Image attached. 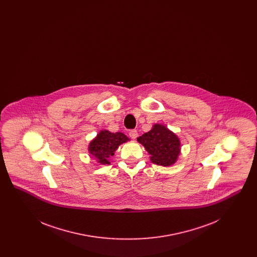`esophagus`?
I'll return each mask as SVG.
<instances>
[{
	"label": "esophagus",
	"instance_id": "1",
	"mask_svg": "<svg viewBox=\"0 0 257 257\" xmlns=\"http://www.w3.org/2000/svg\"><path fill=\"white\" fill-rule=\"evenodd\" d=\"M129 136H130L131 139L135 140V139L138 137V131H137V130H131V131L129 132Z\"/></svg>",
	"mask_w": 257,
	"mask_h": 257
}]
</instances>
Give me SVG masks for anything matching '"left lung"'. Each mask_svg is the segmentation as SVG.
<instances>
[{
	"mask_svg": "<svg viewBox=\"0 0 257 257\" xmlns=\"http://www.w3.org/2000/svg\"><path fill=\"white\" fill-rule=\"evenodd\" d=\"M137 141L150 154L151 162L158 166L173 165L180 154L181 145L178 137L162 124H154L150 131L139 137Z\"/></svg>",
	"mask_w": 257,
	"mask_h": 257,
	"instance_id": "left-lung-1",
	"label": "left lung"
}]
</instances>
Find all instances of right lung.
Here are the masks:
<instances>
[{
	"mask_svg": "<svg viewBox=\"0 0 257 257\" xmlns=\"http://www.w3.org/2000/svg\"><path fill=\"white\" fill-rule=\"evenodd\" d=\"M127 141H129L128 137L123 133H110L108 130H101L96 138L90 142L88 151L97 159L98 163L102 165L110 164L109 158L113 156L118 147Z\"/></svg>",
	"mask_w": 257,
	"mask_h": 257,
	"instance_id": "obj_1",
	"label": "right lung"
}]
</instances>
